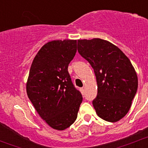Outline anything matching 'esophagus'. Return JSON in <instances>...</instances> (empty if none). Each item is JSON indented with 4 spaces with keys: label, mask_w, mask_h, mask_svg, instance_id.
<instances>
[{
    "label": "esophagus",
    "mask_w": 148,
    "mask_h": 148,
    "mask_svg": "<svg viewBox=\"0 0 148 148\" xmlns=\"http://www.w3.org/2000/svg\"><path fill=\"white\" fill-rule=\"evenodd\" d=\"M80 91H81L82 94H84V93H85V89L83 88H80Z\"/></svg>",
    "instance_id": "esophagus-1"
}]
</instances>
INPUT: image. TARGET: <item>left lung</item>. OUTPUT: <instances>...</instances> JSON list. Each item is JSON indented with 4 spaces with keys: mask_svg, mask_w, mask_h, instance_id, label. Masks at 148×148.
<instances>
[{
    "mask_svg": "<svg viewBox=\"0 0 148 148\" xmlns=\"http://www.w3.org/2000/svg\"><path fill=\"white\" fill-rule=\"evenodd\" d=\"M77 51L94 71L98 93L93 106L96 114L107 122H118L130 110L138 86L130 59L116 45L99 38L78 39Z\"/></svg>",
    "mask_w": 148,
    "mask_h": 148,
    "instance_id": "obj_1",
    "label": "left lung"
}]
</instances>
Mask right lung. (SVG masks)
Returning <instances> with one entry per match:
<instances>
[{
	"label": "right lung",
	"instance_id": "right-lung-1",
	"mask_svg": "<svg viewBox=\"0 0 148 148\" xmlns=\"http://www.w3.org/2000/svg\"><path fill=\"white\" fill-rule=\"evenodd\" d=\"M77 51V40L47 42L35 56L26 83V93L47 124L64 130L74 123L83 97L68 71Z\"/></svg>",
	"mask_w": 148,
	"mask_h": 148
}]
</instances>
